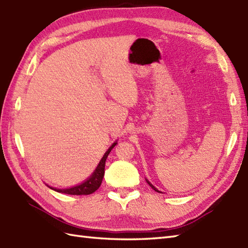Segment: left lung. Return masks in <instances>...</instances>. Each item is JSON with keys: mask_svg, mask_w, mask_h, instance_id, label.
<instances>
[{"mask_svg": "<svg viewBox=\"0 0 248 248\" xmlns=\"http://www.w3.org/2000/svg\"><path fill=\"white\" fill-rule=\"evenodd\" d=\"M146 181H147V183H148V184H149V185H150V187H151V188H152V189H154V190H155V191H157V192H159V191H158V190H157V189H156V188H155V187H154V186H153V185H152V184H151V183H150V182H149V181H148V180H146Z\"/></svg>", "mask_w": 248, "mask_h": 248, "instance_id": "obj_1", "label": "left lung"}]
</instances>
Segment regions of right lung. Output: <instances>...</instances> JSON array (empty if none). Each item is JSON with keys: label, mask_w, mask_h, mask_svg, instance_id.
<instances>
[{"label": "right lung", "mask_w": 248, "mask_h": 248, "mask_svg": "<svg viewBox=\"0 0 248 248\" xmlns=\"http://www.w3.org/2000/svg\"><path fill=\"white\" fill-rule=\"evenodd\" d=\"M117 142H114L113 145L108 148V150L106 152V154L103 155V157L101 158L99 165L97 166V168L95 170V172L92 176L89 178L88 181H85L84 183L80 184V185L73 187V188H68V189H54L56 191L58 192H62L65 194H72V195H86V194H91L95 192L96 190L100 187L101 182L103 175H105V166H106V160L108 153L111 152L112 149L116 146Z\"/></svg>", "instance_id": "obj_1"}]
</instances>
